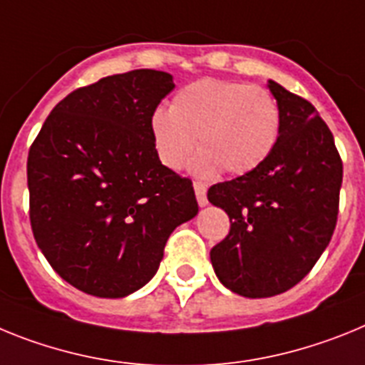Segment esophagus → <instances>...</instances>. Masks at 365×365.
<instances>
[{
  "instance_id": "34e87169",
  "label": "esophagus",
  "mask_w": 365,
  "mask_h": 365,
  "mask_svg": "<svg viewBox=\"0 0 365 365\" xmlns=\"http://www.w3.org/2000/svg\"><path fill=\"white\" fill-rule=\"evenodd\" d=\"M192 187H195L196 200H198V204L200 205L207 204V187H205L202 182H195L192 183Z\"/></svg>"
}]
</instances>
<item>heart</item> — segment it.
Wrapping results in <instances>:
<instances>
[{
  "label": "heart",
  "instance_id": "b5f03b06",
  "mask_svg": "<svg viewBox=\"0 0 365 365\" xmlns=\"http://www.w3.org/2000/svg\"><path fill=\"white\" fill-rule=\"evenodd\" d=\"M281 106L268 88L224 78H200L174 95L170 110L150 117L152 143L161 163L180 169L198 138L202 148L192 170L224 169L240 176L255 170L275 148L281 134Z\"/></svg>",
  "mask_w": 365,
  "mask_h": 365
}]
</instances>
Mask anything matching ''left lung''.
<instances>
[{
  "label": "left lung",
  "mask_w": 365,
  "mask_h": 365,
  "mask_svg": "<svg viewBox=\"0 0 365 365\" xmlns=\"http://www.w3.org/2000/svg\"><path fill=\"white\" fill-rule=\"evenodd\" d=\"M281 106V134L257 169L209 187L230 217L211 250L220 283L244 297L283 294L305 277L331 242L344 165L331 130L307 99L268 82Z\"/></svg>",
  "instance_id": "left-lung-1"
}]
</instances>
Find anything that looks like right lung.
Here are the masks:
<instances>
[{
	"label": "right lung",
	"instance_id": "obj_1",
	"mask_svg": "<svg viewBox=\"0 0 365 365\" xmlns=\"http://www.w3.org/2000/svg\"><path fill=\"white\" fill-rule=\"evenodd\" d=\"M174 90L134 69L60 101L27 158L29 218L60 277L97 297H125L158 272L167 239L198 213L192 182L161 165L150 117Z\"/></svg>",
	"mask_w": 365,
	"mask_h": 365
}]
</instances>
